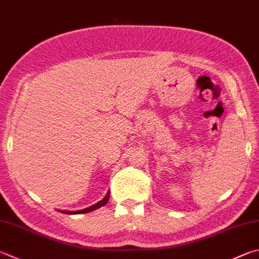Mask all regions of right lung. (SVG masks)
Instances as JSON below:
<instances>
[{
    "instance_id": "obj_1",
    "label": "right lung",
    "mask_w": 259,
    "mask_h": 259,
    "mask_svg": "<svg viewBox=\"0 0 259 259\" xmlns=\"http://www.w3.org/2000/svg\"><path fill=\"white\" fill-rule=\"evenodd\" d=\"M109 198H110V191H107L106 196L103 198L101 201H98V203H96L95 205L93 206H89V207L87 208H83V209H80V210H59L61 211V213H65V214H70V215H73V214H84V213H89V211H93L95 210L97 208L102 207V206H104L107 204V201H109Z\"/></svg>"
}]
</instances>
